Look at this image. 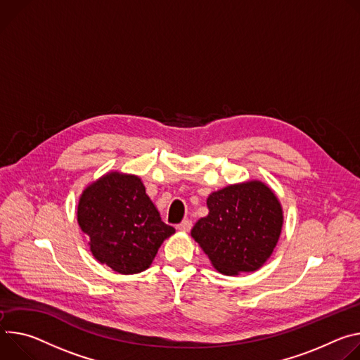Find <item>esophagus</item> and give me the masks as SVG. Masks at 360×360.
Here are the masks:
<instances>
[{
  "mask_svg": "<svg viewBox=\"0 0 360 360\" xmlns=\"http://www.w3.org/2000/svg\"><path fill=\"white\" fill-rule=\"evenodd\" d=\"M191 227H193L191 220H184V221H181V223L177 226V229H179L180 231H190Z\"/></svg>",
  "mask_w": 360,
  "mask_h": 360,
  "instance_id": "obj_1",
  "label": "esophagus"
}]
</instances>
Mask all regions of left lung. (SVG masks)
<instances>
[{
	"label": "left lung",
	"mask_w": 360,
	"mask_h": 360,
	"mask_svg": "<svg viewBox=\"0 0 360 360\" xmlns=\"http://www.w3.org/2000/svg\"><path fill=\"white\" fill-rule=\"evenodd\" d=\"M209 214L191 229L216 270L227 276L260 269L281 237L283 210L264 183L227 186L207 198Z\"/></svg>",
	"instance_id": "left-lung-1"
}]
</instances>
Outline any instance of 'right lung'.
Returning <instances> with one entry per match:
<instances>
[{
  "instance_id": "1",
  "label": "right lung",
  "mask_w": 360,
  "mask_h": 360,
  "mask_svg": "<svg viewBox=\"0 0 360 360\" xmlns=\"http://www.w3.org/2000/svg\"><path fill=\"white\" fill-rule=\"evenodd\" d=\"M77 220L90 237V250L122 274L150 267L158 248L176 230L162 221L140 177L111 172L79 197Z\"/></svg>"
}]
</instances>
